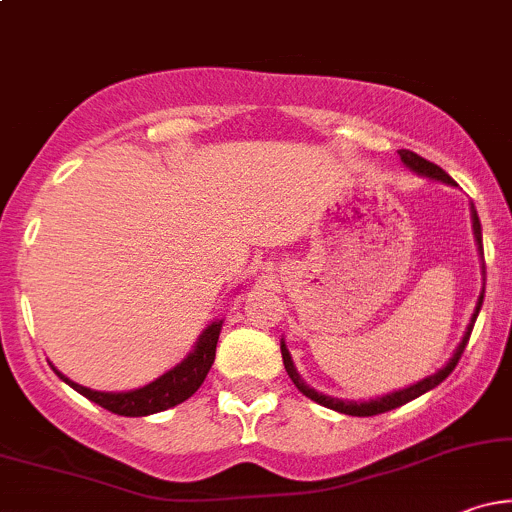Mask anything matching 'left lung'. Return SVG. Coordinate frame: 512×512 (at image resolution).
<instances>
[{
	"label": "left lung",
	"instance_id": "left-lung-1",
	"mask_svg": "<svg viewBox=\"0 0 512 512\" xmlns=\"http://www.w3.org/2000/svg\"><path fill=\"white\" fill-rule=\"evenodd\" d=\"M399 158H402V161L407 163V166H409L411 170H416V173L428 175V178L443 180V182H448V185H455V180H452L450 175L445 173L443 168L436 166V163L426 161V158H421L419 154H414V151L399 149ZM472 216H474V236H477V243H479V248H481V223H479L477 211H472ZM481 303H484V296H479V305H477V313H474V317H472V325H469V330H467V334H464L462 344L457 346L455 356L450 358L448 366H445L443 370H438V373H436V375H431V378L421 380V383L411 385V387H407V390L392 392V395H387V397L370 399V402H361V404H358V402H342V399H334V397H325V395H320V392H315L313 387H308V385L303 383L301 378H298V373H296V368H293V361H291L289 351H286V346L281 344V358H284V368H286V373H289V378L293 380V385H296L298 390H301L305 397H310V399H313V402L322 404V407L334 409V411H342V414H351V416H375V414H385V411L402 407V404L411 402V399L421 397V395H424V392L433 390V387L443 383V380L448 378V375L452 373V370H455L457 361H460V356L464 354V346H467V342H469V334H472L474 322H477V315H479V310H481Z\"/></svg>",
	"mask_w": 512,
	"mask_h": 512
}]
</instances>
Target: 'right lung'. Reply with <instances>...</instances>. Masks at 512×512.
Instances as JSON below:
<instances>
[{
	"label": "right lung",
	"mask_w": 512,
	"mask_h": 512,
	"mask_svg": "<svg viewBox=\"0 0 512 512\" xmlns=\"http://www.w3.org/2000/svg\"><path fill=\"white\" fill-rule=\"evenodd\" d=\"M219 332H221V322L209 325L202 337H199L195 351H192L180 366H175L173 370H168L166 375H161V378L154 380L151 385L139 387V390L134 392H96L72 383V380L64 378L62 373L57 375H60L64 383L72 385L79 395H84L86 399H91V402H96L98 407L113 411V414H120V416L156 414V411L170 409L175 407V404L185 402L187 397H192L199 390V385L204 383L211 363H214L216 358Z\"/></svg>",
	"instance_id": "1"
}]
</instances>
